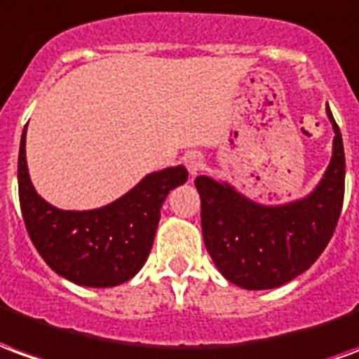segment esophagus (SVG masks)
Masks as SVG:
<instances>
[{"label": "esophagus", "mask_w": 359, "mask_h": 359, "mask_svg": "<svg viewBox=\"0 0 359 359\" xmlns=\"http://www.w3.org/2000/svg\"><path fill=\"white\" fill-rule=\"evenodd\" d=\"M185 168H187V172L191 175H197L205 166V158H203V154L201 152H189V154H185Z\"/></svg>", "instance_id": "obj_1"}]
</instances>
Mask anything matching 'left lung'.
<instances>
[{"label": "left lung", "mask_w": 359, "mask_h": 359, "mask_svg": "<svg viewBox=\"0 0 359 359\" xmlns=\"http://www.w3.org/2000/svg\"><path fill=\"white\" fill-rule=\"evenodd\" d=\"M334 129L332 158L311 195L288 205L265 207L232 185L199 175L201 226L208 255L232 284L245 290L278 288L306 273L334 233L344 201L342 135Z\"/></svg>", "instance_id": "left-lung-1"}]
</instances>
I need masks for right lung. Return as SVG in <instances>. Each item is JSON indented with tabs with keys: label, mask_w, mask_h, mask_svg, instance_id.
Wrapping results in <instances>:
<instances>
[{
	"label": "right lung",
	"mask_w": 359,
	"mask_h": 359,
	"mask_svg": "<svg viewBox=\"0 0 359 359\" xmlns=\"http://www.w3.org/2000/svg\"><path fill=\"white\" fill-rule=\"evenodd\" d=\"M19 149V201L27 232L52 271L79 286L110 288L133 278L151 253L160 208L174 187L187 182L184 166L149 174L129 193L102 208L62 210L32 187Z\"/></svg>",
	"instance_id": "add662e5"
}]
</instances>
